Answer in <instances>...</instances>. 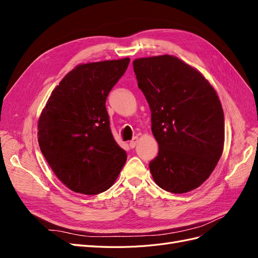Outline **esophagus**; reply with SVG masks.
<instances>
[{
    "label": "esophagus",
    "instance_id": "esophagus-1",
    "mask_svg": "<svg viewBox=\"0 0 258 258\" xmlns=\"http://www.w3.org/2000/svg\"><path fill=\"white\" fill-rule=\"evenodd\" d=\"M137 143H138V137H135V138L132 139L131 141H130L129 145H130V147H131V148H135V147H136V145H137Z\"/></svg>",
    "mask_w": 258,
    "mask_h": 258
}]
</instances>
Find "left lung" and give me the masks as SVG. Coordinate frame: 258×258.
I'll use <instances>...</instances> for the list:
<instances>
[{
	"mask_svg": "<svg viewBox=\"0 0 258 258\" xmlns=\"http://www.w3.org/2000/svg\"><path fill=\"white\" fill-rule=\"evenodd\" d=\"M134 70L159 145L150 162L155 183L173 194L197 188L223 154L224 112L216 91L196 69L170 54L136 59Z\"/></svg>",
	"mask_w": 258,
	"mask_h": 258,
	"instance_id": "left-lung-1",
	"label": "left lung"
}]
</instances>
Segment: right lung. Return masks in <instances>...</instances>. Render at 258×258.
I'll use <instances>...</instances> for the list:
<instances>
[{
  "label": "right lung",
  "mask_w": 258,
  "mask_h": 258,
  "mask_svg": "<svg viewBox=\"0 0 258 258\" xmlns=\"http://www.w3.org/2000/svg\"><path fill=\"white\" fill-rule=\"evenodd\" d=\"M129 62L124 58L77 66L53 89L41 113V151L53 173L75 192L105 191L126 162V152L113 138L105 101Z\"/></svg>",
  "instance_id": "add662e5"
}]
</instances>
